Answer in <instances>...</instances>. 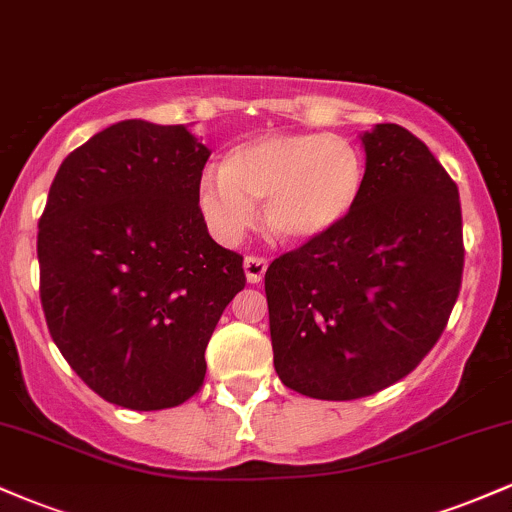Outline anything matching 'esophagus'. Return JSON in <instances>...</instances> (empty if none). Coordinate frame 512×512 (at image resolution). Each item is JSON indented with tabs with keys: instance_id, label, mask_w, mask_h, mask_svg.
<instances>
[{
	"instance_id": "esophagus-1",
	"label": "esophagus",
	"mask_w": 512,
	"mask_h": 512,
	"mask_svg": "<svg viewBox=\"0 0 512 512\" xmlns=\"http://www.w3.org/2000/svg\"><path fill=\"white\" fill-rule=\"evenodd\" d=\"M269 262L262 260V257H245L243 262V269H245V279L250 281V284H260L264 279V272H267Z\"/></svg>"
}]
</instances>
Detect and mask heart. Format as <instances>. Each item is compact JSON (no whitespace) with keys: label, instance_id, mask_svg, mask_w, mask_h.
Wrapping results in <instances>:
<instances>
[{"label":"heart","instance_id":"1","mask_svg":"<svg viewBox=\"0 0 512 512\" xmlns=\"http://www.w3.org/2000/svg\"><path fill=\"white\" fill-rule=\"evenodd\" d=\"M366 187V163L337 134H262L233 146L221 173H204L197 207L221 243L236 245L255 228L264 202L267 233L305 245L330 236L354 214Z\"/></svg>","mask_w":512,"mask_h":512}]
</instances>
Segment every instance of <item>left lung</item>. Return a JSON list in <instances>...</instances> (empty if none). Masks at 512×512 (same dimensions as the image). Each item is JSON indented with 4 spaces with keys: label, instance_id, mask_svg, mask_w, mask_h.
<instances>
[{
    "label": "left lung",
    "instance_id": "8db88e82",
    "mask_svg": "<svg viewBox=\"0 0 512 512\" xmlns=\"http://www.w3.org/2000/svg\"><path fill=\"white\" fill-rule=\"evenodd\" d=\"M361 144L354 214L264 274L281 383L332 402L375 395L419 366L462 284L460 192L445 168L390 122Z\"/></svg>",
    "mask_w": 512,
    "mask_h": 512
}]
</instances>
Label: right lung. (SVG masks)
<instances>
[{"instance_id": "obj_1", "label": "right lung", "mask_w": 512, "mask_h": 512, "mask_svg": "<svg viewBox=\"0 0 512 512\" xmlns=\"http://www.w3.org/2000/svg\"><path fill=\"white\" fill-rule=\"evenodd\" d=\"M192 125L122 120L62 161L38 223L40 301L57 349L125 409L178 407L202 385L243 257L209 236Z\"/></svg>"}]
</instances>
